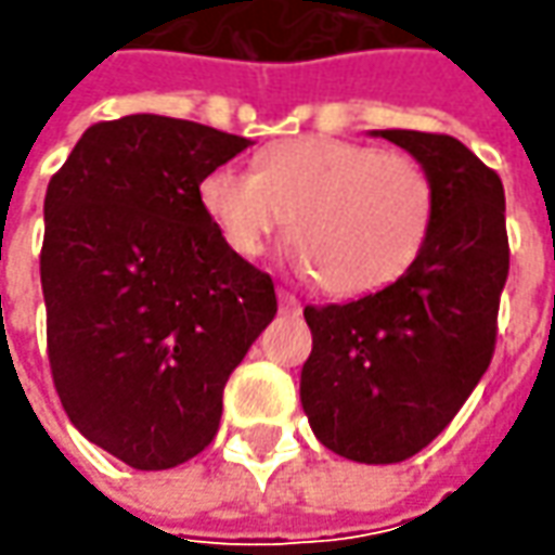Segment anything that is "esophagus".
<instances>
[{"label":"esophagus","mask_w":555,"mask_h":555,"mask_svg":"<svg viewBox=\"0 0 555 555\" xmlns=\"http://www.w3.org/2000/svg\"><path fill=\"white\" fill-rule=\"evenodd\" d=\"M278 299H281V311L284 314H299L302 311V302L293 293H287V289H278Z\"/></svg>","instance_id":"1"}]
</instances>
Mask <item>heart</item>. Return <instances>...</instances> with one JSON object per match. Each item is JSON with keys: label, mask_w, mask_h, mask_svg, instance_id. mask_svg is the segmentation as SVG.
I'll list each match as a JSON object with an SVG mask.
<instances>
[{"label": "heart", "mask_w": 555, "mask_h": 555, "mask_svg": "<svg viewBox=\"0 0 555 555\" xmlns=\"http://www.w3.org/2000/svg\"><path fill=\"white\" fill-rule=\"evenodd\" d=\"M224 246L256 259L287 228L314 284L331 296L389 287L426 246L436 188L411 154L306 135L271 144L256 172L216 166L197 188Z\"/></svg>", "instance_id": "b5f03b06"}]
</instances>
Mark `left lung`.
I'll return each mask as SVG.
<instances>
[{
	"label": "left lung",
	"mask_w": 555,
	"mask_h": 555,
	"mask_svg": "<svg viewBox=\"0 0 555 555\" xmlns=\"http://www.w3.org/2000/svg\"><path fill=\"white\" fill-rule=\"evenodd\" d=\"M426 166L436 216L395 284L346 306H306L302 408L333 454L401 463L423 451L479 386L498 343L509 274L501 176L451 135L376 132Z\"/></svg>",
	"instance_id": "1"
}]
</instances>
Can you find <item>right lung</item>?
<instances>
[{"label": "right lung", "mask_w": 555, "mask_h": 555, "mask_svg": "<svg viewBox=\"0 0 555 555\" xmlns=\"http://www.w3.org/2000/svg\"><path fill=\"white\" fill-rule=\"evenodd\" d=\"M246 144L191 119H104L46 191L54 389L76 429L132 469L201 454L228 376L278 314L271 274L224 246L197 197Z\"/></svg>", "instance_id": "obj_1"}]
</instances>
